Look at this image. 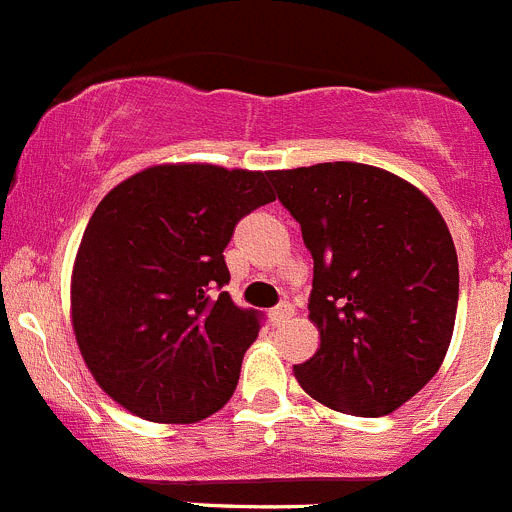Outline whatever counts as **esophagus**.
Here are the masks:
<instances>
[{"label": "esophagus", "mask_w": 512, "mask_h": 512, "mask_svg": "<svg viewBox=\"0 0 512 512\" xmlns=\"http://www.w3.org/2000/svg\"><path fill=\"white\" fill-rule=\"evenodd\" d=\"M291 316H294V306H291L289 301H284V304H279L276 309H271L269 319L271 324H284V321L291 319Z\"/></svg>", "instance_id": "esophagus-1"}]
</instances>
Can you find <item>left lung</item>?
<instances>
[{
    "instance_id": "obj_1",
    "label": "left lung",
    "mask_w": 512,
    "mask_h": 512,
    "mask_svg": "<svg viewBox=\"0 0 512 512\" xmlns=\"http://www.w3.org/2000/svg\"><path fill=\"white\" fill-rule=\"evenodd\" d=\"M314 259L319 349L294 377L344 415L382 417L445 362L460 271L450 228L417 186L364 163L269 170Z\"/></svg>"
}]
</instances>
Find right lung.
Segmentation results:
<instances>
[{
  "label": "right lung",
  "mask_w": 512,
  "mask_h": 512,
  "mask_svg": "<svg viewBox=\"0 0 512 512\" xmlns=\"http://www.w3.org/2000/svg\"><path fill=\"white\" fill-rule=\"evenodd\" d=\"M271 201L269 173L211 163L150 165L102 198L72 264L70 319L107 397L163 425L226 405L259 319L208 289L231 279L236 223Z\"/></svg>",
  "instance_id": "right-lung-1"
}]
</instances>
